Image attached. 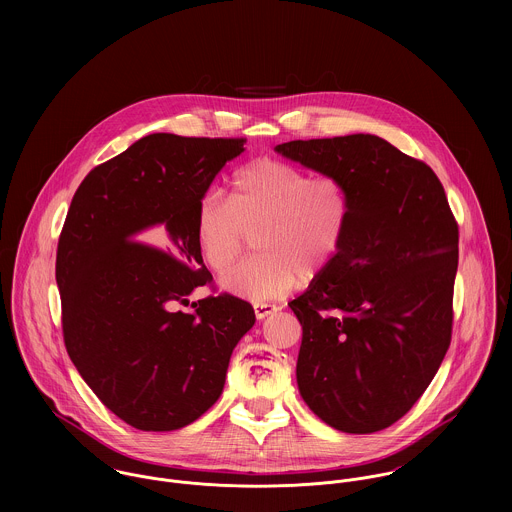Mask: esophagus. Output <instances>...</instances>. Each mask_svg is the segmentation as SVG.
I'll return each mask as SVG.
<instances>
[{
    "mask_svg": "<svg viewBox=\"0 0 512 512\" xmlns=\"http://www.w3.org/2000/svg\"><path fill=\"white\" fill-rule=\"evenodd\" d=\"M282 307L280 305H274V303H256L254 305V313H256V319H266L268 315L280 311Z\"/></svg>",
    "mask_w": 512,
    "mask_h": 512,
    "instance_id": "1",
    "label": "esophagus"
}]
</instances>
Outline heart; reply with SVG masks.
Here are the masks:
<instances>
[{
	"instance_id": "1",
	"label": "heart",
	"mask_w": 512,
	"mask_h": 512,
	"mask_svg": "<svg viewBox=\"0 0 512 512\" xmlns=\"http://www.w3.org/2000/svg\"><path fill=\"white\" fill-rule=\"evenodd\" d=\"M351 199L335 175H313L297 165L262 157L230 179L228 201L209 193L197 209V246L205 264L224 274L256 236L260 256L228 272L226 292L250 299H278L303 276L323 272L345 240Z\"/></svg>"
}]
</instances>
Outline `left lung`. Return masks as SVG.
Returning a JSON list of instances; mask_svg holds the SVG:
<instances>
[{
  "mask_svg": "<svg viewBox=\"0 0 512 512\" xmlns=\"http://www.w3.org/2000/svg\"><path fill=\"white\" fill-rule=\"evenodd\" d=\"M274 151L339 177L351 199L341 250L290 301L303 329L299 394L339 432H380L418 402L447 353L457 222L436 173L378 136Z\"/></svg>",
  "mask_w": 512,
  "mask_h": 512,
  "instance_id": "obj_1",
  "label": "left lung"
}]
</instances>
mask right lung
<instances>
[{
	"label": "right lung",
	"instance_id": "right-lung-1",
	"mask_svg": "<svg viewBox=\"0 0 512 512\" xmlns=\"http://www.w3.org/2000/svg\"><path fill=\"white\" fill-rule=\"evenodd\" d=\"M244 149V140L149 134L74 193L57 250L65 345L100 402L136 430L173 432L201 418L256 321L228 293L193 303V313L171 309L213 282L197 209Z\"/></svg>",
	"mask_w": 512,
	"mask_h": 512
}]
</instances>
